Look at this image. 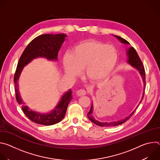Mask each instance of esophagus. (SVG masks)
Wrapping results in <instances>:
<instances>
[{
    "label": "esophagus",
    "instance_id": "esophagus-1",
    "mask_svg": "<svg viewBox=\"0 0 160 160\" xmlns=\"http://www.w3.org/2000/svg\"><path fill=\"white\" fill-rule=\"evenodd\" d=\"M86 94H87V92H86V90L85 89H80V90H78L77 91V94L78 96H85Z\"/></svg>",
    "mask_w": 160,
    "mask_h": 160
}]
</instances>
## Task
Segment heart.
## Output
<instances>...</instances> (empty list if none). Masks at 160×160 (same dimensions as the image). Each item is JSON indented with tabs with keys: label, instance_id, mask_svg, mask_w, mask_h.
Masks as SVG:
<instances>
[{
	"label": "heart",
	"instance_id": "b5f03b06",
	"mask_svg": "<svg viewBox=\"0 0 160 160\" xmlns=\"http://www.w3.org/2000/svg\"><path fill=\"white\" fill-rule=\"evenodd\" d=\"M118 58V51L111 45L96 40L82 42L63 58L66 73L76 78L85 68V75L90 80L108 78L115 69Z\"/></svg>",
	"mask_w": 160,
	"mask_h": 160
}]
</instances>
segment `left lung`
Returning a JSON list of instances; mask_svg holds the SVG:
<instances>
[{
	"instance_id": "1",
	"label": "left lung",
	"mask_w": 160,
	"mask_h": 160,
	"mask_svg": "<svg viewBox=\"0 0 160 160\" xmlns=\"http://www.w3.org/2000/svg\"><path fill=\"white\" fill-rule=\"evenodd\" d=\"M115 37L120 40L121 42L122 43H124L125 44H129V42L128 41H127L125 39L119 37V36H117L115 35ZM127 56H128V62L129 64H130L132 66H133L134 68H135L137 70H138L141 75L142 76V80H143V82L144 83V92H143V95H142V99L141 101H140V103L141 102V101H142L143 99V98H144V89L146 88V73H145V70H144V67L143 66V64L138 54V52H136V51L135 50V49L133 48V47H131L129 49H128L127 51ZM137 107V108H138ZM92 110H93V105L92 104V106H91V108L89 111V112L87 113V117L88 118V119L93 122L94 124L98 125V126H101V127H109V126H117V125H121L123 123H125V122H127L132 115L134 113V112L135 111L136 109L130 114V115L128 117H127L125 118L124 119H122V120H120L119 121H117V122H100L94 119V118L92 116Z\"/></svg>"
}]
</instances>
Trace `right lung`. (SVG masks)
<instances>
[{
  "instance_id": "obj_1",
  "label": "right lung",
  "mask_w": 160,
  "mask_h": 160,
  "mask_svg": "<svg viewBox=\"0 0 160 160\" xmlns=\"http://www.w3.org/2000/svg\"><path fill=\"white\" fill-rule=\"evenodd\" d=\"M66 37L65 34H43L37 37L27 45L18 61L14 76L16 99L18 104L22 105V110L25 115L35 123L52 125L61 121L65 116L68 105L72 99V91L70 89L61 98L59 104L51 112L40 113L32 111L22 101L18 88L19 77L23 67L35 58L43 57L49 60H57L58 52Z\"/></svg>"
}]
</instances>
